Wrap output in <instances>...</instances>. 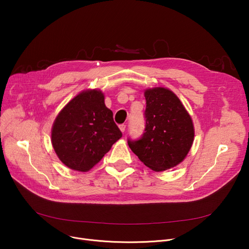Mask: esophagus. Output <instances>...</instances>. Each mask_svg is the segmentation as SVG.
<instances>
[{
    "mask_svg": "<svg viewBox=\"0 0 249 249\" xmlns=\"http://www.w3.org/2000/svg\"><path fill=\"white\" fill-rule=\"evenodd\" d=\"M119 128H120V130H121L122 132H124L125 129H126V125L125 124H121V125H119Z\"/></svg>",
    "mask_w": 249,
    "mask_h": 249,
    "instance_id": "1",
    "label": "esophagus"
}]
</instances>
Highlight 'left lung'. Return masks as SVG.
I'll use <instances>...</instances> for the list:
<instances>
[{
  "label": "left lung",
  "mask_w": 249,
  "mask_h": 249,
  "mask_svg": "<svg viewBox=\"0 0 249 249\" xmlns=\"http://www.w3.org/2000/svg\"><path fill=\"white\" fill-rule=\"evenodd\" d=\"M145 129L128 145L147 167L155 172L169 169L185 160L195 136L192 118L171 89L153 88L144 91Z\"/></svg>",
  "instance_id": "8db88e82"
}]
</instances>
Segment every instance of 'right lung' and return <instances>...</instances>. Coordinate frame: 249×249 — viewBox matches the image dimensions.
<instances>
[{
    "label": "right lung",
    "instance_id": "add662e5",
    "mask_svg": "<svg viewBox=\"0 0 249 249\" xmlns=\"http://www.w3.org/2000/svg\"><path fill=\"white\" fill-rule=\"evenodd\" d=\"M122 137L99 89H87L71 100L55 118L51 143L63 164L77 172L93 168Z\"/></svg>",
    "mask_w": 249,
    "mask_h": 249
}]
</instances>
